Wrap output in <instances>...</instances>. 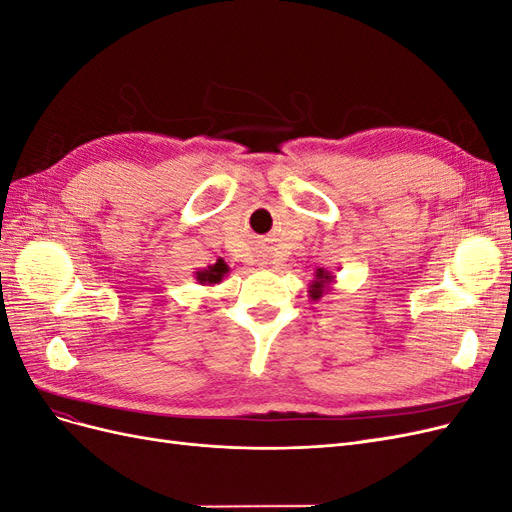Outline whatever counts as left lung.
<instances>
[{
    "label": "left lung",
    "mask_w": 512,
    "mask_h": 512,
    "mask_svg": "<svg viewBox=\"0 0 512 512\" xmlns=\"http://www.w3.org/2000/svg\"><path fill=\"white\" fill-rule=\"evenodd\" d=\"M331 280H333V275H331V273L318 269V271H316V280L312 282V286H309V297H312L314 301H316V299H320V297H322V292L327 290V286H329V282H331Z\"/></svg>",
    "instance_id": "8db88e82"
}]
</instances>
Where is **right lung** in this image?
Returning <instances> with one entry per match:
<instances>
[{
    "label": "right lung",
    "instance_id": "add662e5",
    "mask_svg": "<svg viewBox=\"0 0 512 512\" xmlns=\"http://www.w3.org/2000/svg\"><path fill=\"white\" fill-rule=\"evenodd\" d=\"M228 273V265L224 260H218L215 265H211L209 269H203V271H196V280L198 284H220L222 277Z\"/></svg>",
    "mask_w": 512,
    "mask_h": 512
}]
</instances>
